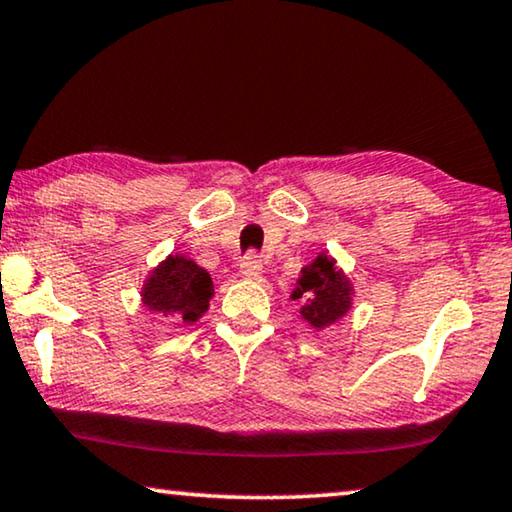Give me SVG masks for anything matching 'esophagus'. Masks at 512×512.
<instances>
[{"label":"esophagus","mask_w":512,"mask_h":512,"mask_svg":"<svg viewBox=\"0 0 512 512\" xmlns=\"http://www.w3.org/2000/svg\"><path fill=\"white\" fill-rule=\"evenodd\" d=\"M239 273H241V278H259L262 276V262H259L257 255L250 253L241 259Z\"/></svg>","instance_id":"1"}]
</instances>
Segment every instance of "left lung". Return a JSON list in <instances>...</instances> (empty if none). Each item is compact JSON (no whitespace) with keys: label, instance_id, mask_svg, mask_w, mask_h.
<instances>
[{"label":"left lung","instance_id":"1","mask_svg":"<svg viewBox=\"0 0 512 512\" xmlns=\"http://www.w3.org/2000/svg\"><path fill=\"white\" fill-rule=\"evenodd\" d=\"M352 297H355V290H352L350 278L327 253H320L301 269L297 287L290 294L292 301L301 304V318L318 331L345 318L352 308Z\"/></svg>","mask_w":512,"mask_h":512}]
</instances>
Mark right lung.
Listing matches in <instances>:
<instances>
[{
	"label": "right lung",
	"instance_id": "add662e5",
	"mask_svg": "<svg viewBox=\"0 0 512 512\" xmlns=\"http://www.w3.org/2000/svg\"><path fill=\"white\" fill-rule=\"evenodd\" d=\"M213 280L206 269L185 255H169L148 273L141 287V304L162 318L194 325L208 311Z\"/></svg>",
	"mask_w": 512,
	"mask_h": 512
}]
</instances>
